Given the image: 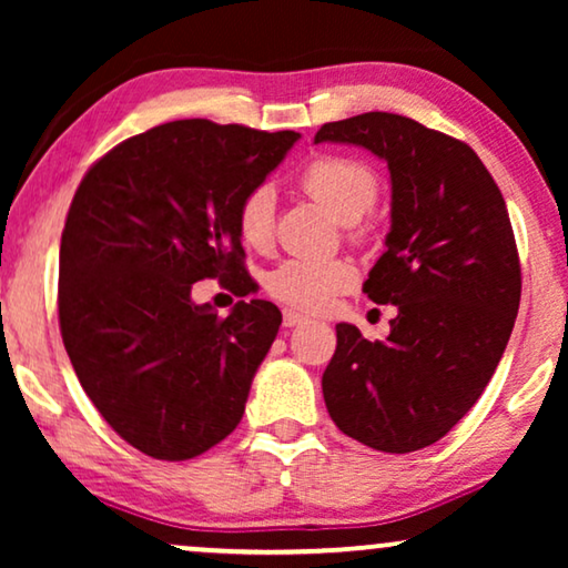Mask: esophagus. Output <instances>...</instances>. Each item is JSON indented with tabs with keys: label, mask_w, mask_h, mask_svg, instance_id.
Listing matches in <instances>:
<instances>
[{
	"label": "esophagus",
	"mask_w": 568,
	"mask_h": 568,
	"mask_svg": "<svg viewBox=\"0 0 568 568\" xmlns=\"http://www.w3.org/2000/svg\"><path fill=\"white\" fill-rule=\"evenodd\" d=\"M302 323H307V315L294 313V310H284V325H286V328H294V325H302Z\"/></svg>",
	"instance_id": "1"
}]
</instances>
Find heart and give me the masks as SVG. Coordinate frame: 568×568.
Instances as JSON below:
<instances>
[{"label": "heart", "instance_id": "1", "mask_svg": "<svg viewBox=\"0 0 568 568\" xmlns=\"http://www.w3.org/2000/svg\"><path fill=\"white\" fill-rule=\"evenodd\" d=\"M302 189L338 222H359L377 201V178L367 165L348 158H317L302 173ZM276 191L255 185L237 206V232L251 247L274 240ZM356 271L346 258H286L266 276V290L284 305L317 313L354 284Z\"/></svg>", "mask_w": 568, "mask_h": 568}]
</instances>
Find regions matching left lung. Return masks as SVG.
<instances>
[{"mask_svg": "<svg viewBox=\"0 0 568 568\" xmlns=\"http://www.w3.org/2000/svg\"><path fill=\"white\" fill-rule=\"evenodd\" d=\"M321 142L364 146L387 162L390 232L362 290L398 307L387 341L336 325L325 408L346 437L414 453L468 414L515 328L523 276L507 204L468 144L406 115L325 123Z\"/></svg>", "mask_w": 568, "mask_h": 568, "instance_id": "1", "label": "left lung"}]
</instances>
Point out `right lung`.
Listing matches in <instances>:
<instances>
[{
    "label": "right lung",
    "instance_id": "1",
    "mask_svg": "<svg viewBox=\"0 0 568 568\" xmlns=\"http://www.w3.org/2000/svg\"><path fill=\"white\" fill-rule=\"evenodd\" d=\"M206 119L113 146L82 178L59 251V325L82 390L113 432L189 460L235 432L282 313L191 300L201 278L245 282L237 206L297 142Z\"/></svg>",
    "mask_w": 568,
    "mask_h": 568
}]
</instances>
